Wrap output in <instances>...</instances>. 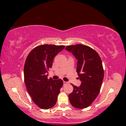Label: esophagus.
Returning <instances> with one entry per match:
<instances>
[{
  "label": "esophagus",
  "instance_id": "obj_1",
  "mask_svg": "<svg viewBox=\"0 0 126 126\" xmlns=\"http://www.w3.org/2000/svg\"><path fill=\"white\" fill-rule=\"evenodd\" d=\"M68 82H67V81H63V85H66L67 84H68Z\"/></svg>",
  "mask_w": 126,
  "mask_h": 126
}]
</instances>
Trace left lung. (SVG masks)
<instances>
[{"mask_svg": "<svg viewBox=\"0 0 126 126\" xmlns=\"http://www.w3.org/2000/svg\"><path fill=\"white\" fill-rule=\"evenodd\" d=\"M65 49L77 59L76 71L81 81L78 87L71 84L74 90L69 94L70 102L76 108H86L100 92L104 76L101 58L96 51L86 45L68 46Z\"/></svg>", "mask_w": 126, "mask_h": 126, "instance_id": "obj_1", "label": "left lung"}]
</instances>
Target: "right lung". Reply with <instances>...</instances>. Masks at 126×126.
<instances>
[{
  "label": "right lung",
  "mask_w": 126,
  "mask_h": 126,
  "mask_svg": "<svg viewBox=\"0 0 126 126\" xmlns=\"http://www.w3.org/2000/svg\"><path fill=\"white\" fill-rule=\"evenodd\" d=\"M64 46L42 45L33 48L27 57L24 69L25 85L34 103L39 108L48 109L56 104L62 79H48V71L57 54Z\"/></svg>",
  "instance_id": "right-lung-1"
}]
</instances>
